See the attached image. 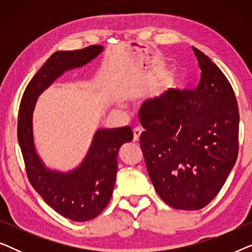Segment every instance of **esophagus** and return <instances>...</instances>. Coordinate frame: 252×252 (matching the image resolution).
Wrapping results in <instances>:
<instances>
[{"instance_id":"34e87169","label":"esophagus","mask_w":252,"mask_h":252,"mask_svg":"<svg viewBox=\"0 0 252 252\" xmlns=\"http://www.w3.org/2000/svg\"><path fill=\"white\" fill-rule=\"evenodd\" d=\"M141 134H142V129L140 128H135L133 130V141L134 142H139L140 141V137H141Z\"/></svg>"}]
</instances>
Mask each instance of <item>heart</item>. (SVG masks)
I'll return each instance as SVG.
<instances>
[{
	"label": "heart",
	"mask_w": 252,
	"mask_h": 252,
	"mask_svg": "<svg viewBox=\"0 0 252 252\" xmlns=\"http://www.w3.org/2000/svg\"><path fill=\"white\" fill-rule=\"evenodd\" d=\"M179 80H180V79H179V75H178V74H173V75H172V77H171V82H172V84H173V85H177L178 82H179Z\"/></svg>",
	"instance_id": "heart-1"
}]
</instances>
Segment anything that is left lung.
I'll return each instance as SVG.
<instances>
[{
    "label": "left lung",
    "instance_id": "8db88e82",
    "mask_svg": "<svg viewBox=\"0 0 252 252\" xmlns=\"http://www.w3.org/2000/svg\"><path fill=\"white\" fill-rule=\"evenodd\" d=\"M192 50L202 70L196 89H170L144 102L141 116L148 174L159 197L179 210L208 205L239 153L240 116L232 86L206 55Z\"/></svg>",
    "mask_w": 252,
    "mask_h": 252
}]
</instances>
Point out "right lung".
Instances as JSON below:
<instances>
[{
    "instance_id": "right-lung-1",
    "label": "right lung",
    "mask_w": 252,
    "mask_h": 252,
    "mask_svg": "<svg viewBox=\"0 0 252 252\" xmlns=\"http://www.w3.org/2000/svg\"><path fill=\"white\" fill-rule=\"evenodd\" d=\"M102 46L57 51L36 72L24 92L18 113V142L27 178L43 201L73 221L94 219L108 205L116 182L120 147L130 142V127L97 129L85 159L73 171H53L44 166L34 147L33 112L37 97L65 71L84 66L102 53Z\"/></svg>"
}]
</instances>
